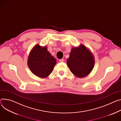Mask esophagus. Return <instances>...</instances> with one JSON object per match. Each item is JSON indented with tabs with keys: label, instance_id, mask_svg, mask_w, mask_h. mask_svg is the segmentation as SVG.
Returning <instances> with one entry per match:
<instances>
[{
	"label": "esophagus",
	"instance_id": "34e87169",
	"mask_svg": "<svg viewBox=\"0 0 121 121\" xmlns=\"http://www.w3.org/2000/svg\"><path fill=\"white\" fill-rule=\"evenodd\" d=\"M59 62H64V59H59Z\"/></svg>",
	"mask_w": 121,
	"mask_h": 121
}]
</instances>
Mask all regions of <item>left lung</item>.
<instances>
[{
    "label": "left lung",
    "mask_w": 121,
    "mask_h": 121,
    "mask_svg": "<svg viewBox=\"0 0 121 121\" xmlns=\"http://www.w3.org/2000/svg\"><path fill=\"white\" fill-rule=\"evenodd\" d=\"M95 58L91 51L83 44L71 50L67 65L70 71L76 77L82 78L87 76L93 70Z\"/></svg>",
    "instance_id": "8db88e82"
}]
</instances>
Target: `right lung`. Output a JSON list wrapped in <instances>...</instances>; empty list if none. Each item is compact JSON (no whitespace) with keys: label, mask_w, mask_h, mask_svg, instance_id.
I'll list each match as a JSON object with an SVG mask.
<instances>
[{"label":"right lung","mask_w":121,"mask_h":121,"mask_svg":"<svg viewBox=\"0 0 121 121\" xmlns=\"http://www.w3.org/2000/svg\"><path fill=\"white\" fill-rule=\"evenodd\" d=\"M56 60L46 46L36 45L29 53L27 65L30 70L35 75L41 78H45L52 72Z\"/></svg>","instance_id":"1"}]
</instances>
